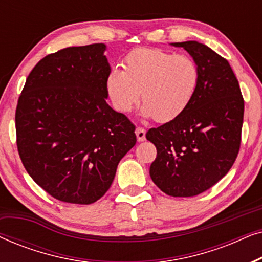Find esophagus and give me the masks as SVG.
<instances>
[{"instance_id":"esophagus-1","label":"esophagus","mask_w":262,"mask_h":262,"mask_svg":"<svg viewBox=\"0 0 262 262\" xmlns=\"http://www.w3.org/2000/svg\"><path fill=\"white\" fill-rule=\"evenodd\" d=\"M136 136H137V141L138 142H144L145 141V130L142 127H137L136 128Z\"/></svg>"}]
</instances>
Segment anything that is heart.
I'll use <instances>...</instances> for the list:
<instances>
[{"label":"heart","mask_w":262,"mask_h":262,"mask_svg":"<svg viewBox=\"0 0 262 262\" xmlns=\"http://www.w3.org/2000/svg\"><path fill=\"white\" fill-rule=\"evenodd\" d=\"M124 69L112 67L105 78L110 101L118 112L127 113L141 96L142 117L159 123L177 119L192 102L199 84L195 60L161 49L141 48L124 58Z\"/></svg>","instance_id":"heart-1"}]
</instances>
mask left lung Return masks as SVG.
Wrapping results in <instances>:
<instances>
[{
    "mask_svg": "<svg viewBox=\"0 0 262 262\" xmlns=\"http://www.w3.org/2000/svg\"><path fill=\"white\" fill-rule=\"evenodd\" d=\"M184 48L200 70L192 102L177 119L146 132L157 149L150 177L171 196H193L225 177L241 144L245 102L227 59L209 46L189 40Z\"/></svg>",
    "mask_w": 262,
    "mask_h": 262,
    "instance_id": "left-lung-1",
    "label": "left lung"
}]
</instances>
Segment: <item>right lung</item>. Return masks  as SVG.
<instances>
[{"mask_svg": "<svg viewBox=\"0 0 262 262\" xmlns=\"http://www.w3.org/2000/svg\"><path fill=\"white\" fill-rule=\"evenodd\" d=\"M105 44L74 46L33 68L17 101L16 144L30 177L64 203L99 200L136 144L135 126L106 102Z\"/></svg>", "mask_w": 262, "mask_h": 262, "instance_id": "1", "label": "right lung"}]
</instances>
